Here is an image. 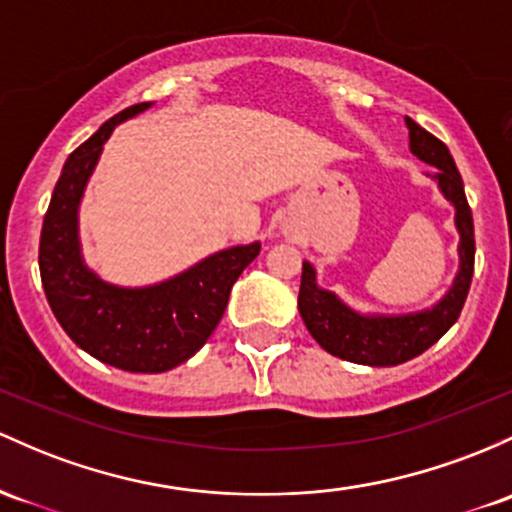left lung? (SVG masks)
<instances>
[{"instance_id": "obj_1", "label": "left lung", "mask_w": 512, "mask_h": 512, "mask_svg": "<svg viewBox=\"0 0 512 512\" xmlns=\"http://www.w3.org/2000/svg\"><path fill=\"white\" fill-rule=\"evenodd\" d=\"M406 128L411 153L425 165L435 167L437 172H432V179L440 194L454 206V228L459 233V269L445 296L423 311L364 313L342 301L335 291L323 289L318 284L316 267L308 260L303 262L301 272L299 313L313 340L330 355L355 364H369V367L403 364L435 345L457 323L466 294H469L471 277H474V221L466 204L462 174L442 140H437L408 116Z\"/></svg>"}]
</instances>
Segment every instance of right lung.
<instances>
[{
  "label": "right lung",
  "instance_id": "obj_1",
  "mask_svg": "<svg viewBox=\"0 0 512 512\" xmlns=\"http://www.w3.org/2000/svg\"><path fill=\"white\" fill-rule=\"evenodd\" d=\"M150 106L153 101L123 109L67 157L50 196L38 247L50 311L72 342L99 362L140 374L167 372L194 357L226 311L235 279L260 255L257 240L233 245L174 277L145 286L111 284L84 262V189L114 128Z\"/></svg>",
  "mask_w": 512,
  "mask_h": 512
}]
</instances>
